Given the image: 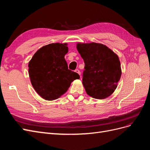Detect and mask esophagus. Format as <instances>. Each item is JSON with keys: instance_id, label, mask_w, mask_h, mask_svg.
I'll use <instances>...</instances> for the list:
<instances>
[{"instance_id": "obj_1", "label": "esophagus", "mask_w": 150, "mask_h": 150, "mask_svg": "<svg viewBox=\"0 0 150 150\" xmlns=\"http://www.w3.org/2000/svg\"><path fill=\"white\" fill-rule=\"evenodd\" d=\"M75 72H77V73H78V74L81 75V72H80V71H79V69H76V70H75Z\"/></svg>"}]
</instances>
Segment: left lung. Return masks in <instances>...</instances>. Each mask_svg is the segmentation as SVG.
<instances>
[{
    "instance_id": "8db88e82",
    "label": "left lung",
    "mask_w": 150,
    "mask_h": 150,
    "mask_svg": "<svg viewBox=\"0 0 150 150\" xmlns=\"http://www.w3.org/2000/svg\"><path fill=\"white\" fill-rule=\"evenodd\" d=\"M84 62L83 84L89 96L105 99L114 93L121 78V68L117 54L100 43H78Z\"/></svg>"
}]
</instances>
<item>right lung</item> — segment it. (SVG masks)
I'll list each match as a JSON object with an SVG mask.
<instances>
[{"label":"right lung","instance_id":"obj_1","mask_svg":"<svg viewBox=\"0 0 150 150\" xmlns=\"http://www.w3.org/2000/svg\"><path fill=\"white\" fill-rule=\"evenodd\" d=\"M67 43H52L40 48L29 62V75L32 86L39 96L47 101L60 98L72 81L80 78L68 69L64 56Z\"/></svg>","mask_w":150,"mask_h":150}]
</instances>
